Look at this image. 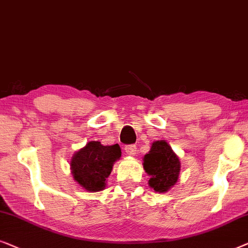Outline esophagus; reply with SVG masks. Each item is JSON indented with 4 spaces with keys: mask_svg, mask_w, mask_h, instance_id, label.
<instances>
[{
    "mask_svg": "<svg viewBox=\"0 0 248 248\" xmlns=\"http://www.w3.org/2000/svg\"><path fill=\"white\" fill-rule=\"evenodd\" d=\"M124 152L127 153L128 155L134 156V155H136V153H137V146H136V145H127L124 147Z\"/></svg>",
    "mask_w": 248,
    "mask_h": 248,
    "instance_id": "obj_1",
    "label": "esophagus"
}]
</instances>
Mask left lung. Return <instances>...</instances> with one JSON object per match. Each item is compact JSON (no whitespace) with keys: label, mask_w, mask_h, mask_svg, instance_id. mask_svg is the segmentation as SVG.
<instances>
[{"label":"left lung","mask_w":248,"mask_h":248,"mask_svg":"<svg viewBox=\"0 0 248 248\" xmlns=\"http://www.w3.org/2000/svg\"><path fill=\"white\" fill-rule=\"evenodd\" d=\"M180 160L165 140L153 144L144 157V169L151 175L149 186L156 192H166L176 183L180 174Z\"/></svg>","instance_id":"obj_1"}]
</instances>
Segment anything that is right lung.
<instances>
[{
	"label": "right lung",
	"mask_w": 248,
	"mask_h": 248,
	"mask_svg": "<svg viewBox=\"0 0 248 248\" xmlns=\"http://www.w3.org/2000/svg\"><path fill=\"white\" fill-rule=\"evenodd\" d=\"M119 145L103 146L100 141H90L73 156V176L85 190L96 192L106 187V180L112 170L113 163L119 159Z\"/></svg>",
	"instance_id": "1"
}]
</instances>
